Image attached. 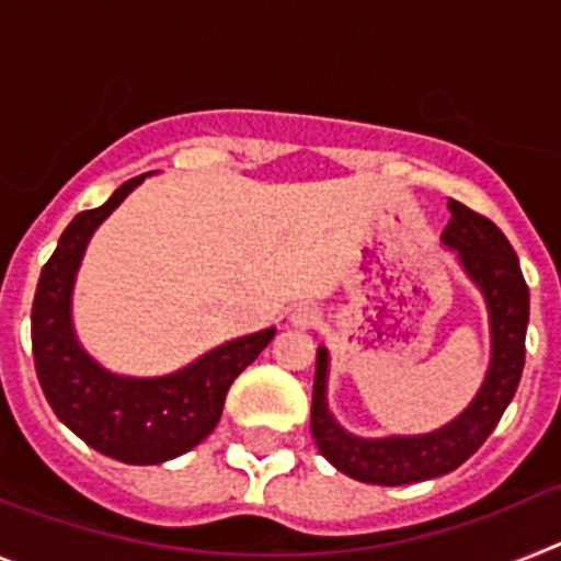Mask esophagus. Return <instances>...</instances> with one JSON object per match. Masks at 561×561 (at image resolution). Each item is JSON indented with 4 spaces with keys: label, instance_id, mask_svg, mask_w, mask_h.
Segmentation results:
<instances>
[{
    "label": "esophagus",
    "instance_id": "34e87169",
    "mask_svg": "<svg viewBox=\"0 0 561 561\" xmlns=\"http://www.w3.org/2000/svg\"><path fill=\"white\" fill-rule=\"evenodd\" d=\"M317 323H320V311L314 306H297V309H291V325H297V329H314Z\"/></svg>",
    "mask_w": 561,
    "mask_h": 561
}]
</instances>
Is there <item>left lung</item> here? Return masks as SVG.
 <instances>
[{"instance_id": "1", "label": "left lung", "mask_w": 561, "mask_h": 561, "mask_svg": "<svg viewBox=\"0 0 561 561\" xmlns=\"http://www.w3.org/2000/svg\"><path fill=\"white\" fill-rule=\"evenodd\" d=\"M453 219L440 241L458 252V261L474 286L483 291L492 329V359L472 404L447 427L427 435H390L359 438L340 427L329 410V351L317 348L314 393H311V435L317 449L342 474L374 485H404L440 478L472 458L500 415L514 399L525 365V329H528V286L519 270L517 252L494 221L449 199Z\"/></svg>"}]
</instances>
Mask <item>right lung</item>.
I'll return each mask as SVG.
<instances>
[{
    "label": "right lung",
    "instance_id": "add662e5",
    "mask_svg": "<svg viewBox=\"0 0 561 561\" xmlns=\"http://www.w3.org/2000/svg\"><path fill=\"white\" fill-rule=\"evenodd\" d=\"M146 176L123 182L95 210L78 213L38 277L30 336L49 408L89 447L123 463L151 466L185 455L216 430L236 376L270 345L275 329L238 336L187 368L153 379L98 365L72 329V286L89 238Z\"/></svg>",
    "mask_w": 561,
    "mask_h": 561
}]
</instances>
